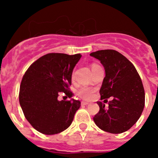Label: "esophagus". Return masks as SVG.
I'll return each mask as SVG.
<instances>
[{
  "label": "esophagus",
  "mask_w": 158,
  "mask_h": 158,
  "mask_svg": "<svg viewBox=\"0 0 158 158\" xmlns=\"http://www.w3.org/2000/svg\"><path fill=\"white\" fill-rule=\"evenodd\" d=\"M81 106H87V105H88L89 103L87 102H85V101H82V102H81Z\"/></svg>",
  "instance_id": "34e87169"
}]
</instances>
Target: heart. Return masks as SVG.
<instances>
[{"mask_svg":"<svg viewBox=\"0 0 158 158\" xmlns=\"http://www.w3.org/2000/svg\"><path fill=\"white\" fill-rule=\"evenodd\" d=\"M98 66H99L98 64H93L91 65V70H94V68H96ZM71 78H72V80H73L74 79L73 73L72 74ZM94 93V88H89V87H83V88H81V89L78 91V95L84 99H90L93 97Z\"/></svg>","mask_w":158,"mask_h":158,"instance_id":"b5f03b06","label":"heart"}]
</instances>
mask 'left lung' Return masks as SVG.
<instances>
[{"instance_id": "8db88e82", "label": "left lung", "mask_w": 158, "mask_h": 158, "mask_svg": "<svg viewBox=\"0 0 158 158\" xmlns=\"http://www.w3.org/2000/svg\"><path fill=\"white\" fill-rule=\"evenodd\" d=\"M90 56L100 61L106 70L99 90L101 99L113 98L108 108H105L104 103L97 102L99 110L94 117V123L111 134L128 131L138 120L145 106L144 88L135 67L114 50H98Z\"/></svg>"}]
</instances>
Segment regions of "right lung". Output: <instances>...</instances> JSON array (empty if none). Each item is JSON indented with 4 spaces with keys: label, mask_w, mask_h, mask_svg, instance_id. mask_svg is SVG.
<instances>
[{
    "label": "right lung",
    "mask_w": 158,
    "mask_h": 158,
    "mask_svg": "<svg viewBox=\"0 0 158 158\" xmlns=\"http://www.w3.org/2000/svg\"><path fill=\"white\" fill-rule=\"evenodd\" d=\"M81 54L48 53L29 67L21 80L19 102L30 125L44 135L64 131L71 125L79 100H58L61 92L69 98L71 76Z\"/></svg>",
    "instance_id": "right-lung-1"
}]
</instances>
